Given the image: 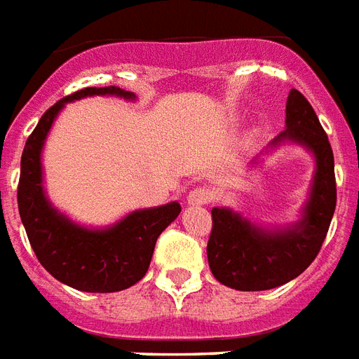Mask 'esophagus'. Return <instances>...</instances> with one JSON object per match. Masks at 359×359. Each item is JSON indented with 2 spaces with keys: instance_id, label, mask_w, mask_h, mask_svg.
I'll use <instances>...</instances> for the list:
<instances>
[{
  "instance_id": "1",
  "label": "esophagus",
  "mask_w": 359,
  "mask_h": 359,
  "mask_svg": "<svg viewBox=\"0 0 359 359\" xmlns=\"http://www.w3.org/2000/svg\"><path fill=\"white\" fill-rule=\"evenodd\" d=\"M214 198V193L206 187H196L189 193L187 196V202H189V206H204V204H208L210 201Z\"/></svg>"
}]
</instances>
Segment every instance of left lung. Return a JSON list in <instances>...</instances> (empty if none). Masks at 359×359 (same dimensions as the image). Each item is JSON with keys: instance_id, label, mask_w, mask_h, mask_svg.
<instances>
[{"instance_id": "left-lung-1", "label": "left lung", "mask_w": 359, "mask_h": 359, "mask_svg": "<svg viewBox=\"0 0 359 359\" xmlns=\"http://www.w3.org/2000/svg\"><path fill=\"white\" fill-rule=\"evenodd\" d=\"M284 144L311 151L316 164L309 201L297 221L263 227L231 208H212L206 248L210 271L217 282L238 292H263L297 278L316 259L335 214V161L330 140L309 100L295 88L285 102V130L252 164H259L263 155Z\"/></svg>"}]
</instances>
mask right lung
Wrapping results in <instances>:
<instances>
[{"label": "right lung", "mask_w": 359, "mask_h": 359, "mask_svg": "<svg viewBox=\"0 0 359 359\" xmlns=\"http://www.w3.org/2000/svg\"><path fill=\"white\" fill-rule=\"evenodd\" d=\"M87 96L136 100V94L118 87H88L48 107L24 145L16 198L32 250L45 271L79 292L113 293L144 278L158 234L180 215L182 206L174 201L155 208L134 210L102 229L79 225L53 206L43 187V147L66 104Z\"/></svg>", "instance_id": "right-lung-1"}]
</instances>
